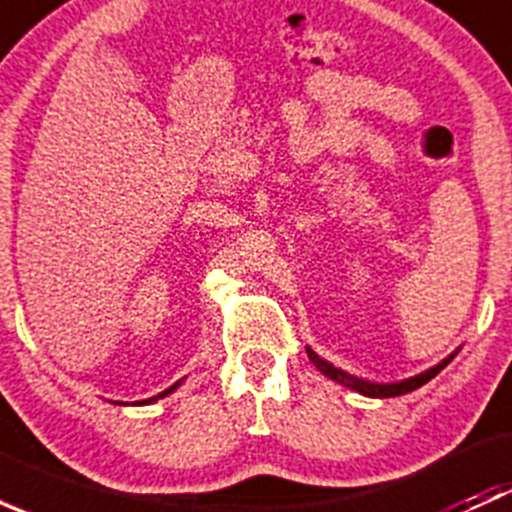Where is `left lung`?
Listing matches in <instances>:
<instances>
[{"instance_id": "8db88e82", "label": "left lung", "mask_w": 512, "mask_h": 512, "mask_svg": "<svg viewBox=\"0 0 512 512\" xmlns=\"http://www.w3.org/2000/svg\"><path fill=\"white\" fill-rule=\"evenodd\" d=\"M307 354H309V359H312V364L317 366V369L322 371L324 376H329V379H334V381H337V384L349 386V389L359 391V394H364V396H374V399H389V396L409 394V391H414V389H418V386L426 384V381H431L433 376H436L438 371H441L443 366H446L448 361L453 359V354H451V356H448V359H443L441 364L433 366V369L423 371V374H418V376H411V379H406V381H399V384H371V381L356 379V376L347 374V371L337 369V366H332V364H329V361H324L322 356L314 354L312 349H307Z\"/></svg>"}]
</instances>
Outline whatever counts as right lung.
I'll use <instances>...</instances> for the list:
<instances>
[{"instance_id": "add662e5", "label": "right lung", "mask_w": 512, "mask_h": 512, "mask_svg": "<svg viewBox=\"0 0 512 512\" xmlns=\"http://www.w3.org/2000/svg\"><path fill=\"white\" fill-rule=\"evenodd\" d=\"M175 386H178V384H175ZM175 386H170V389H168V391H163V394L153 396V399H146V401H143V404H148V401H156V399H163V396H165V394H170V391H173V389H175Z\"/></svg>"}]
</instances>
